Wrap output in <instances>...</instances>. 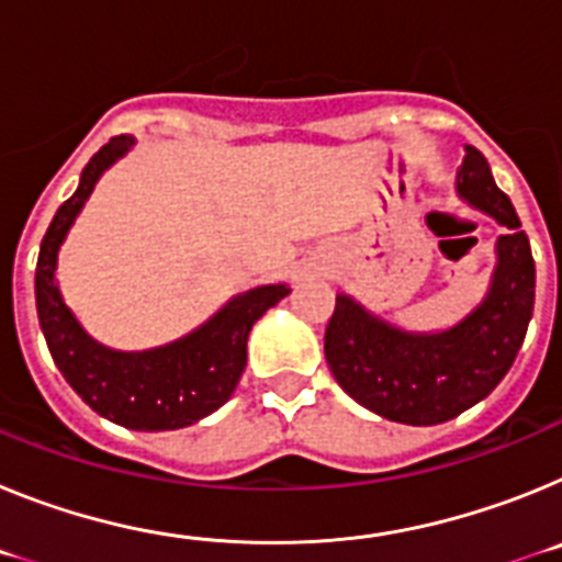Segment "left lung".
<instances>
[{
  "label": "left lung",
  "instance_id": "obj_1",
  "mask_svg": "<svg viewBox=\"0 0 562 562\" xmlns=\"http://www.w3.org/2000/svg\"><path fill=\"white\" fill-rule=\"evenodd\" d=\"M459 200L506 227L484 297L439 331H408L340 292L324 351L340 389L362 408L402 425H441L493 394L513 369L535 310V261L513 202L473 146L456 171Z\"/></svg>",
  "mask_w": 562,
  "mask_h": 562
}]
</instances>
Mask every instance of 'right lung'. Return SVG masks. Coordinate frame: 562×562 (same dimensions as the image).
Masks as SVG:
<instances>
[{"label":"right lung","mask_w":562,"mask_h":562,"mask_svg":"<svg viewBox=\"0 0 562 562\" xmlns=\"http://www.w3.org/2000/svg\"><path fill=\"white\" fill-rule=\"evenodd\" d=\"M134 137H112L81 171L42 238L36 265V310L47 349L64 380L89 408L128 430H180L220 411L247 366L252 324L290 295L286 284L238 292L188 335L143 351L109 349L89 335L58 286V252L98 180L126 157Z\"/></svg>","instance_id":"right-lung-1"}]
</instances>
